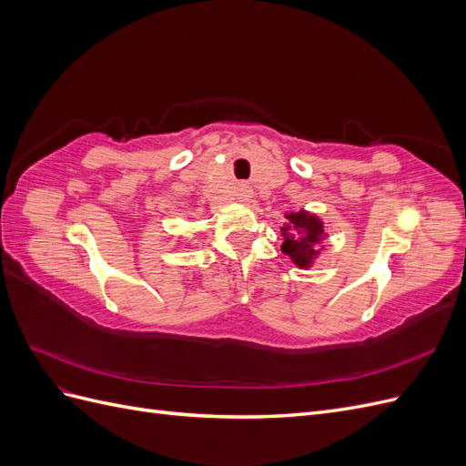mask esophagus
I'll use <instances>...</instances> for the list:
<instances>
[{
	"mask_svg": "<svg viewBox=\"0 0 466 466\" xmlns=\"http://www.w3.org/2000/svg\"><path fill=\"white\" fill-rule=\"evenodd\" d=\"M237 198L238 202H248L252 198V192L248 187H238L237 188Z\"/></svg>",
	"mask_w": 466,
	"mask_h": 466,
	"instance_id": "34e87169",
	"label": "esophagus"
}]
</instances>
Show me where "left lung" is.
Masks as SVG:
<instances>
[{
    "instance_id": "8db88e82",
    "label": "left lung",
    "mask_w": 466,
    "mask_h": 466,
    "mask_svg": "<svg viewBox=\"0 0 466 466\" xmlns=\"http://www.w3.org/2000/svg\"><path fill=\"white\" fill-rule=\"evenodd\" d=\"M288 225L281 228L286 235V241L281 245V250L291 257V260L305 268L311 264V260L317 257V241L322 235V225L315 216H309L307 211H299V214H289Z\"/></svg>"
}]
</instances>
